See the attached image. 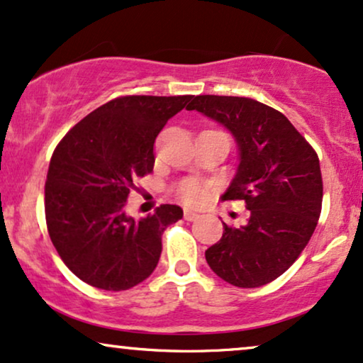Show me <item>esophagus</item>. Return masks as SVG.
<instances>
[{
  "mask_svg": "<svg viewBox=\"0 0 363 363\" xmlns=\"http://www.w3.org/2000/svg\"><path fill=\"white\" fill-rule=\"evenodd\" d=\"M197 218H199V213H196V211H191V209H186L184 211V219H186V221H196Z\"/></svg>",
  "mask_w": 363,
  "mask_h": 363,
  "instance_id": "esophagus-1",
  "label": "esophagus"
}]
</instances>
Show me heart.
Returning a JSON list of instances; mask_svg holds the SVG:
<instances>
[{
    "instance_id": "1",
    "label": "heart",
    "mask_w": 363,
    "mask_h": 363,
    "mask_svg": "<svg viewBox=\"0 0 363 363\" xmlns=\"http://www.w3.org/2000/svg\"><path fill=\"white\" fill-rule=\"evenodd\" d=\"M179 196L189 204H197L204 196V189L199 182L196 181H186L179 187Z\"/></svg>"
}]
</instances>
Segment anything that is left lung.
Listing matches in <instances>:
<instances>
[{"instance_id": "8db88e82", "label": "left lung", "mask_w": 363, "mask_h": 363, "mask_svg": "<svg viewBox=\"0 0 363 363\" xmlns=\"http://www.w3.org/2000/svg\"><path fill=\"white\" fill-rule=\"evenodd\" d=\"M187 110L235 137L240 164L223 201H245L250 209L241 226L223 223L206 261L229 284L263 286L295 263L313 235L323 199L318 155L281 112L258 100L197 95Z\"/></svg>"}]
</instances>
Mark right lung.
<instances>
[{
    "instance_id": "add662e5",
    "label": "right lung",
    "mask_w": 363,
    "mask_h": 363,
    "mask_svg": "<svg viewBox=\"0 0 363 363\" xmlns=\"http://www.w3.org/2000/svg\"><path fill=\"white\" fill-rule=\"evenodd\" d=\"M191 99L110 100L55 149L45 184L47 226L60 258L82 281L122 291L152 274L164 229L182 218V209L162 204L135 221L123 208L137 179L152 172L155 137Z\"/></svg>"
}]
</instances>
